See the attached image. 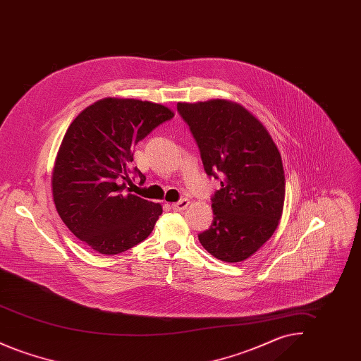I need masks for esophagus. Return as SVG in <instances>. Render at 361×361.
<instances>
[{"mask_svg":"<svg viewBox=\"0 0 361 361\" xmlns=\"http://www.w3.org/2000/svg\"><path fill=\"white\" fill-rule=\"evenodd\" d=\"M188 199H181V200H178L177 203H173L172 209L173 211H177V212H180V211H184V209L188 207Z\"/></svg>","mask_w":361,"mask_h":361,"instance_id":"34e87169","label":"esophagus"}]
</instances>
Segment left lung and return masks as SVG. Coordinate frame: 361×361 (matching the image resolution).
<instances>
[{"instance_id":"8db88e82","label":"left lung","mask_w":361,"mask_h":361,"mask_svg":"<svg viewBox=\"0 0 361 361\" xmlns=\"http://www.w3.org/2000/svg\"><path fill=\"white\" fill-rule=\"evenodd\" d=\"M204 171L221 180L211 197L214 221L199 240L208 253L240 262L272 237L281 218L286 178L267 128L247 109L227 100L178 103Z\"/></svg>"}]
</instances>
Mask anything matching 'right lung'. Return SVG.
Here are the masks:
<instances>
[{
  "label": "right lung",
  "instance_id": "1",
  "mask_svg": "<svg viewBox=\"0 0 361 361\" xmlns=\"http://www.w3.org/2000/svg\"><path fill=\"white\" fill-rule=\"evenodd\" d=\"M173 116L161 104L108 97L70 124L52 172V196L63 224L93 250L119 255L153 231L162 207L126 193L130 173L146 181L128 164L137 142Z\"/></svg>",
  "mask_w": 361,
  "mask_h": 361
}]
</instances>
